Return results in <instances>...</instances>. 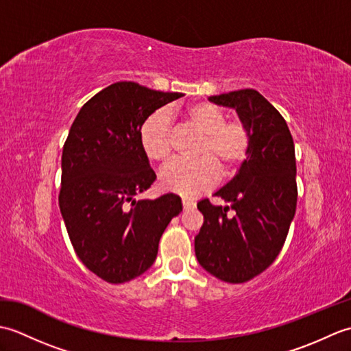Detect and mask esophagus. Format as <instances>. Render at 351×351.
<instances>
[{
    "mask_svg": "<svg viewBox=\"0 0 351 351\" xmlns=\"http://www.w3.org/2000/svg\"><path fill=\"white\" fill-rule=\"evenodd\" d=\"M182 206H184L185 211H187V210H193V208L196 206V202H193V200H190V199H187V197H184V199H182Z\"/></svg>",
    "mask_w": 351,
    "mask_h": 351,
    "instance_id": "obj_1",
    "label": "esophagus"
}]
</instances>
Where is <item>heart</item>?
Wrapping results in <instances>:
<instances>
[{
  "mask_svg": "<svg viewBox=\"0 0 351 351\" xmlns=\"http://www.w3.org/2000/svg\"><path fill=\"white\" fill-rule=\"evenodd\" d=\"M182 119L200 132L196 152L197 160H176L161 171L160 184L164 190L185 197L217 181L219 169L230 175L247 158L252 132L240 119L226 121V113L211 102H193L182 110ZM170 119L166 111L149 114L140 126V145L151 161L166 162L171 154Z\"/></svg>",
  "mask_w": 351,
  "mask_h": 351,
  "instance_id": "b5f03b06",
  "label": "heart"
}]
</instances>
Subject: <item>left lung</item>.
<instances>
[{"label":"left lung","instance_id":"1","mask_svg":"<svg viewBox=\"0 0 351 351\" xmlns=\"http://www.w3.org/2000/svg\"><path fill=\"white\" fill-rule=\"evenodd\" d=\"M208 99L237 110L252 132V145L238 173L214 193L229 206L208 199L197 204L204 225L195 252L210 274L243 283L270 267L287 240L297 205L294 141L285 119L253 88Z\"/></svg>","mask_w":351,"mask_h":351}]
</instances>
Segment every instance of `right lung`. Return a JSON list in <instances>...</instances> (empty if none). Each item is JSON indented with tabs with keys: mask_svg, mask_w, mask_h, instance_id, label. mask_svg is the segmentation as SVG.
<instances>
[{
	"mask_svg": "<svg viewBox=\"0 0 351 351\" xmlns=\"http://www.w3.org/2000/svg\"><path fill=\"white\" fill-rule=\"evenodd\" d=\"M181 96L119 81L81 107L64 141L62 217L81 263L106 282L143 274L154 264L164 229L182 211L173 193L136 199L156 180L140 145V126Z\"/></svg>",
	"mask_w": 351,
	"mask_h": 351,
	"instance_id": "right-lung-1",
	"label": "right lung"
}]
</instances>
